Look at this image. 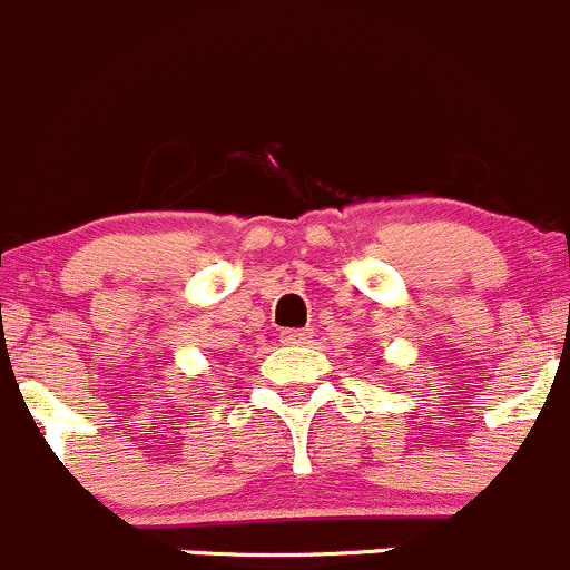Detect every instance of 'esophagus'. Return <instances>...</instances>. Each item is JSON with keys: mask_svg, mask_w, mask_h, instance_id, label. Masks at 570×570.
I'll return each mask as SVG.
<instances>
[{"mask_svg": "<svg viewBox=\"0 0 570 570\" xmlns=\"http://www.w3.org/2000/svg\"><path fill=\"white\" fill-rule=\"evenodd\" d=\"M278 338L284 344H306L308 342V333L301 331V327H286V331H281Z\"/></svg>", "mask_w": 570, "mask_h": 570, "instance_id": "obj_1", "label": "esophagus"}]
</instances>
